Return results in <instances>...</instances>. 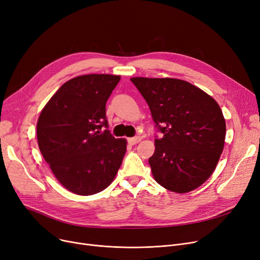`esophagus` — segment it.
I'll return each mask as SVG.
<instances>
[{"label": "esophagus", "mask_w": 260, "mask_h": 260, "mask_svg": "<svg viewBox=\"0 0 260 260\" xmlns=\"http://www.w3.org/2000/svg\"><path fill=\"white\" fill-rule=\"evenodd\" d=\"M127 141H128L132 145H134V144H137L138 142H140V141H141V137H140V136H136V137L128 138V139H127Z\"/></svg>", "instance_id": "34e87169"}]
</instances>
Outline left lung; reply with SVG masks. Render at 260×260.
Listing matches in <instances>:
<instances>
[{
    "instance_id": "obj_1",
    "label": "left lung",
    "mask_w": 260,
    "mask_h": 260,
    "mask_svg": "<svg viewBox=\"0 0 260 260\" xmlns=\"http://www.w3.org/2000/svg\"><path fill=\"white\" fill-rule=\"evenodd\" d=\"M146 101L155 127L148 159L155 180L169 190L187 193L206 182L223 151L225 121L218 103L200 88L173 78H132Z\"/></svg>"
}]
</instances>
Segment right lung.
I'll list each match as a JSON object with an SVG mask.
<instances>
[{
    "mask_svg": "<svg viewBox=\"0 0 260 260\" xmlns=\"http://www.w3.org/2000/svg\"><path fill=\"white\" fill-rule=\"evenodd\" d=\"M120 76L91 74L67 81L41 112V154L59 182L78 195H93L114 180L126 140L108 131L105 105Z\"/></svg>",
    "mask_w": 260,
    "mask_h": 260,
    "instance_id": "right-lung-1",
    "label": "right lung"
}]
</instances>
